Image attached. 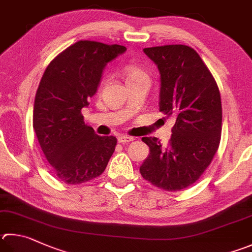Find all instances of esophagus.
I'll list each match as a JSON object with an SVG mask.
<instances>
[{"label": "esophagus", "instance_id": "34e87169", "mask_svg": "<svg viewBox=\"0 0 252 252\" xmlns=\"http://www.w3.org/2000/svg\"><path fill=\"white\" fill-rule=\"evenodd\" d=\"M133 141V138H131V136H126V135H119L118 136V142L119 143H129V142Z\"/></svg>", "mask_w": 252, "mask_h": 252}]
</instances>
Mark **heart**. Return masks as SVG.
I'll return each instance as SVG.
<instances>
[{"mask_svg":"<svg viewBox=\"0 0 252 252\" xmlns=\"http://www.w3.org/2000/svg\"><path fill=\"white\" fill-rule=\"evenodd\" d=\"M125 75H126V80H133V79H138L142 78V77H148V75L145 74V71L141 69L140 67L136 65H133V63H129L125 67ZM104 82V79L102 80V84Z\"/></svg>","mask_w":252,"mask_h":252,"instance_id":"1","label":"heart"}]
</instances>
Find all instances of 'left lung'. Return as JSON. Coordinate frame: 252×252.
Returning a JSON list of instances; mask_svg holds the SVG:
<instances>
[{"label":"left lung","instance_id":"left-lung-1","mask_svg":"<svg viewBox=\"0 0 252 252\" xmlns=\"http://www.w3.org/2000/svg\"><path fill=\"white\" fill-rule=\"evenodd\" d=\"M143 52L161 74L159 111L176 121L166 148L157 138H142L150 154L140 173L153 186L177 191L194 184L217 152L222 120L220 94L212 72L191 47L165 45Z\"/></svg>","mask_w":252,"mask_h":252}]
</instances>
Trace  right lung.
Here are the masks:
<instances>
[{"mask_svg": "<svg viewBox=\"0 0 252 252\" xmlns=\"http://www.w3.org/2000/svg\"><path fill=\"white\" fill-rule=\"evenodd\" d=\"M126 50L121 45L79 40L49 63L36 91L33 127L52 172L77 185L101 175L117 138L85 125L81 109L97 93L103 68Z\"/></svg>", "mask_w": 252, "mask_h": 252, "instance_id": "right-lung-1", "label": "right lung"}]
</instances>
